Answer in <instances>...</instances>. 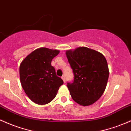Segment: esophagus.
<instances>
[{"label":"esophagus","instance_id":"34e87169","mask_svg":"<svg viewBox=\"0 0 131 131\" xmlns=\"http://www.w3.org/2000/svg\"><path fill=\"white\" fill-rule=\"evenodd\" d=\"M61 78H62V80H63V82H64V83H65V77H64V76H62V77H61Z\"/></svg>","mask_w":131,"mask_h":131}]
</instances>
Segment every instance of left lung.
Segmentation results:
<instances>
[{
    "mask_svg": "<svg viewBox=\"0 0 131 131\" xmlns=\"http://www.w3.org/2000/svg\"><path fill=\"white\" fill-rule=\"evenodd\" d=\"M66 55L74 73L67 83L71 97L83 106L93 104L105 91L109 78L107 61L103 54L85 47L67 50Z\"/></svg>",
    "mask_w": 131,
    "mask_h": 131,
    "instance_id": "left-lung-1",
    "label": "left lung"
}]
</instances>
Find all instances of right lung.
Returning a JSON list of instances; mask_svg holds the SVG:
<instances>
[{"label": "right lung", "mask_w": 131, "mask_h": 131, "mask_svg": "<svg viewBox=\"0 0 131 131\" xmlns=\"http://www.w3.org/2000/svg\"><path fill=\"white\" fill-rule=\"evenodd\" d=\"M60 51L39 48L23 60L20 65V79L24 91L33 102L39 105L47 104L57 96L63 84L51 64Z\"/></svg>", "instance_id": "right-lung-1"}]
</instances>
